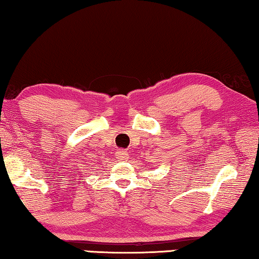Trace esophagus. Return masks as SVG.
I'll return each mask as SVG.
<instances>
[{
	"mask_svg": "<svg viewBox=\"0 0 259 259\" xmlns=\"http://www.w3.org/2000/svg\"><path fill=\"white\" fill-rule=\"evenodd\" d=\"M118 158L120 159V160H126L127 158H128V153H127L126 151H119L118 152Z\"/></svg>",
	"mask_w": 259,
	"mask_h": 259,
	"instance_id": "esophagus-1",
	"label": "esophagus"
}]
</instances>
